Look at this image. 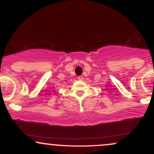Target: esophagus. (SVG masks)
Masks as SVG:
<instances>
[{
	"instance_id": "1",
	"label": "esophagus",
	"mask_w": 154,
	"mask_h": 154,
	"mask_svg": "<svg viewBox=\"0 0 154 154\" xmlns=\"http://www.w3.org/2000/svg\"><path fill=\"white\" fill-rule=\"evenodd\" d=\"M78 79H79V80H82V79H83V77H82V76H79V77H78Z\"/></svg>"
}]
</instances>
